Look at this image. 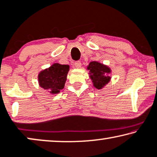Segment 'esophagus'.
Here are the masks:
<instances>
[{
    "mask_svg": "<svg viewBox=\"0 0 157 157\" xmlns=\"http://www.w3.org/2000/svg\"><path fill=\"white\" fill-rule=\"evenodd\" d=\"M81 65H82V64H81V62L80 61L75 62V64H74L75 67H76V68H80Z\"/></svg>",
    "mask_w": 157,
    "mask_h": 157,
    "instance_id": "34e87169",
    "label": "esophagus"
}]
</instances>
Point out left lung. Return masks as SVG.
<instances>
[{
  "instance_id": "8db88e82",
  "label": "left lung",
  "mask_w": 157,
  "mask_h": 157,
  "mask_svg": "<svg viewBox=\"0 0 157 157\" xmlns=\"http://www.w3.org/2000/svg\"><path fill=\"white\" fill-rule=\"evenodd\" d=\"M87 69L89 70L90 78L92 80L93 86L96 89H103L111 80L110 75L112 73V70L106 64L97 61H93L90 62L87 66Z\"/></svg>"
}]
</instances>
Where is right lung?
<instances>
[{
  "instance_id": "1",
  "label": "right lung",
  "mask_w": 157,
  "mask_h": 157,
  "mask_svg": "<svg viewBox=\"0 0 157 157\" xmlns=\"http://www.w3.org/2000/svg\"><path fill=\"white\" fill-rule=\"evenodd\" d=\"M69 70L68 64L54 63L39 73V86L52 95L58 94L64 87Z\"/></svg>"
}]
</instances>
